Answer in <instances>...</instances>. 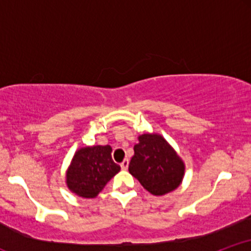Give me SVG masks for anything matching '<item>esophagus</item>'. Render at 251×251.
Wrapping results in <instances>:
<instances>
[{
  "label": "esophagus",
  "instance_id": "1",
  "mask_svg": "<svg viewBox=\"0 0 251 251\" xmlns=\"http://www.w3.org/2000/svg\"><path fill=\"white\" fill-rule=\"evenodd\" d=\"M120 166H122L123 170H127L128 169V159L123 160V163L120 164Z\"/></svg>",
  "mask_w": 251,
  "mask_h": 251
}]
</instances>
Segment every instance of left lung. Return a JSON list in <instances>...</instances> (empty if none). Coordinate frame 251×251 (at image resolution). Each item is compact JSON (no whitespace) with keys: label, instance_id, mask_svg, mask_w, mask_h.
<instances>
[{"label":"left lung","instance_id":"1","mask_svg":"<svg viewBox=\"0 0 251 251\" xmlns=\"http://www.w3.org/2000/svg\"><path fill=\"white\" fill-rule=\"evenodd\" d=\"M138 140L128 165L129 174L153 196L175 191L185 175V164L180 155L158 133L140 134Z\"/></svg>","mask_w":251,"mask_h":251}]
</instances>
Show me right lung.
<instances>
[{
	"label": "right lung",
	"mask_w": 251,
	"mask_h": 251,
	"mask_svg": "<svg viewBox=\"0 0 251 251\" xmlns=\"http://www.w3.org/2000/svg\"><path fill=\"white\" fill-rule=\"evenodd\" d=\"M109 145H93L77 149L66 170V185L72 194L81 198H96L106 184L120 171L112 160Z\"/></svg>",
	"instance_id": "obj_1"
}]
</instances>
